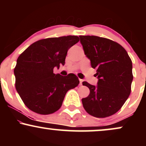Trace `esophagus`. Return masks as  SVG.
<instances>
[{
  "label": "esophagus",
  "mask_w": 146,
  "mask_h": 146,
  "mask_svg": "<svg viewBox=\"0 0 146 146\" xmlns=\"http://www.w3.org/2000/svg\"><path fill=\"white\" fill-rule=\"evenodd\" d=\"M79 80H80V85L82 84V82H83V80H81V79H79Z\"/></svg>",
  "instance_id": "1"
}]
</instances>
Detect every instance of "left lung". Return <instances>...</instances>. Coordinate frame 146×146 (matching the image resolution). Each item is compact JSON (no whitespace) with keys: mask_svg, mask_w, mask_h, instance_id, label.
I'll list each match as a JSON object with an SVG mask.
<instances>
[{"mask_svg":"<svg viewBox=\"0 0 146 146\" xmlns=\"http://www.w3.org/2000/svg\"><path fill=\"white\" fill-rule=\"evenodd\" d=\"M84 53L96 68L97 86L83 82L90 94L82 100L89 115L104 118L116 113L124 104L131 92L132 60L125 48L110 39L95 36H80Z\"/></svg>","mask_w":146,"mask_h":146,"instance_id":"left-lung-1","label":"left lung"}]
</instances>
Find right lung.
Here are the masks:
<instances>
[{
	"instance_id": "right-lung-1",
	"label": "right lung",
	"mask_w": 146,
	"mask_h": 146,
	"mask_svg": "<svg viewBox=\"0 0 146 146\" xmlns=\"http://www.w3.org/2000/svg\"><path fill=\"white\" fill-rule=\"evenodd\" d=\"M78 42L76 36L42 39L20 55L14 71L15 86L29 109L40 115L55 113L68 90L78 86L80 81L73 73H53L56 66L64 65L68 50Z\"/></svg>"
}]
</instances>
